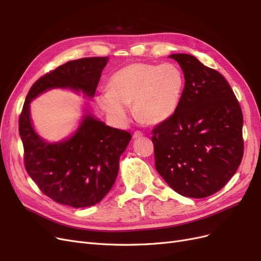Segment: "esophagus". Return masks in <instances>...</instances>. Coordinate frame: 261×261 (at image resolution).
<instances>
[{
	"label": "esophagus",
	"mask_w": 261,
	"mask_h": 261,
	"mask_svg": "<svg viewBox=\"0 0 261 261\" xmlns=\"http://www.w3.org/2000/svg\"><path fill=\"white\" fill-rule=\"evenodd\" d=\"M141 137H143V133L139 132V130H136L135 133L133 134V138L137 139V138H141Z\"/></svg>",
	"instance_id": "esophagus-1"
}]
</instances>
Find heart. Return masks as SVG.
Segmentation results:
<instances>
[{
    "mask_svg": "<svg viewBox=\"0 0 261 261\" xmlns=\"http://www.w3.org/2000/svg\"><path fill=\"white\" fill-rule=\"evenodd\" d=\"M184 86L183 70L174 63H133L112 75L109 91L102 92L98 102L118 124L128 121L127 106L133 105L134 115L140 123L155 125L174 114Z\"/></svg>",
    "mask_w": 261,
    "mask_h": 261,
    "instance_id": "obj_1",
    "label": "heart"
}]
</instances>
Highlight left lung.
Here are the masks:
<instances>
[{"instance_id":"left-lung-1","label":"left lung","mask_w":261,"mask_h":261,"mask_svg":"<svg viewBox=\"0 0 261 261\" xmlns=\"http://www.w3.org/2000/svg\"><path fill=\"white\" fill-rule=\"evenodd\" d=\"M170 58L185 86L174 114L152 130L155 169L179 195L204 198L224 187L242 162V109L216 69L189 54Z\"/></svg>"}]
</instances>
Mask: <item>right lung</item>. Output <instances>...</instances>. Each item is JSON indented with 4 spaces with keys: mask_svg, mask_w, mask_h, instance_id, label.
I'll return each instance as SVG.
<instances>
[{
    "mask_svg": "<svg viewBox=\"0 0 261 261\" xmlns=\"http://www.w3.org/2000/svg\"><path fill=\"white\" fill-rule=\"evenodd\" d=\"M108 60L69 61L41 76L30 88L19 115L23 163L29 176L45 196L73 208L90 207L103 199L114 184L118 160L132 135L86 115L69 139L46 144L33 128L29 103L38 94L57 87H69L93 97Z\"/></svg>",
    "mask_w": 261,
    "mask_h": 261,
    "instance_id": "add662e5",
    "label": "right lung"
}]
</instances>
